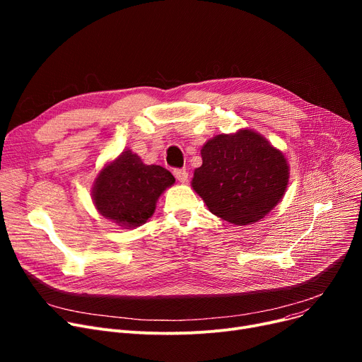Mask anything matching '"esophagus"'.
<instances>
[{"mask_svg":"<svg viewBox=\"0 0 362 362\" xmlns=\"http://www.w3.org/2000/svg\"><path fill=\"white\" fill-rule=\"evenodd\" d=\"M173 175H175V177H176L179 182H182V183H186V182H187V171L183 170V168H175V170H173Z\"/></svg>","mask_w":362,"mask_h":362,"instance_id":"esophagus-1","label":"esophagus"}]
</instances>
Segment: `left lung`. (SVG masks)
<instances>
[{
    "instance_id": "left-lung-1",
    "label": "left lung",
    "mask_w": 362,
    "mask_h": 362,
    "mask_svg": "<svg viewBox=\"0 0 362 362\" xmlns=\"http://www.w3.org/2000/svg\"><path fill=\"white\" fill-rule=\"evenodd\" d=\"M192 187L208 210L232 224H251L280 202L289 183L283 152L259 133L240 129L217 135L202 149Z\"/></svg>"
}]
</instances>
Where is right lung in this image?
<instances>
[{
  "instance_id": "right-lung-1",
  "label": "right lung",
  "mask_w": 362,
  "mask_h": 362,
  "mask_svg": "<svg viewBox=\"0 0 362 362\" xmlns=\"http://www.w3.org/2000/svg\"><path fill=\"white\" fill-rule=\"evenodd\" d=\"M175 182L168 170L146 165L127 149L100 171L92 199L101 216L135 229L154 214L158 198Z\"/></svg>"
}]
</instances>
